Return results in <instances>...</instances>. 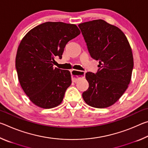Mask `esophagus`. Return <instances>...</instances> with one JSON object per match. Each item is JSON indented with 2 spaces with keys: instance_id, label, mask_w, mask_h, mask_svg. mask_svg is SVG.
Listing matches in <instances>:
<instances>
[{
  "instance_id": "esophagus-1",
  "label": "esophagus",
  "mask_w": 148,
  "mask_h": 148,
  "mask_svg": "<svg viewBox=\"0 0 148 148\" xmlns=\"http://www.w3.org/2000/svg\"><path fill=\"white\" fill-rule=\"evenodd\" d=\"M71 75H72V80L73 82H76L81 77L85 76L86 72L81 71H77V70H72Z\"/></svg>"
}]
</instances>
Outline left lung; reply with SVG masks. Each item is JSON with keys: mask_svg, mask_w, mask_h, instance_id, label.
<instances>
[{"mask_svg": "<svg viewBox=\"0 0 148 148\" xmlns=\"http://www.w3.org/2000/svg\"><path fill=\"white\" fill-rule=\"evenodd\" d=\"M90 56L99 61L97 73L87 72L89 88L82 94L94 108H107L119 99L128 87L134 66L133 56L126 36L102 19L78 25Z\"/></svg>", "mask_w": 148, "mask_h": 148, "instance_id": "1", "label": "left lung"}]
</instances>
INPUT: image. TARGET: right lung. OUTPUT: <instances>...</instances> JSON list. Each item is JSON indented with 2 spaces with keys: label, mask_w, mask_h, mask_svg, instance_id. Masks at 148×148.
<instances>
[{
  "label": "right lung",
  "mask_w": 148,
  "mask_h": 148,
  "mask_svg": "<svg viewBox=\"0 0 148 148\" xmlns=\"http://www.w3.org/2000/svg\"><path fill=\"white\" fill-rule=\"evenodd\" d=\"M80 31L76 25L46 22L31 29L19 44L16 69L22 89L31 101L42 108L61 103L72 84L69 71L54 68L55 58H62L68 42Z\"/></svg>",
  "instance_id": "1"
}]
</instances>
